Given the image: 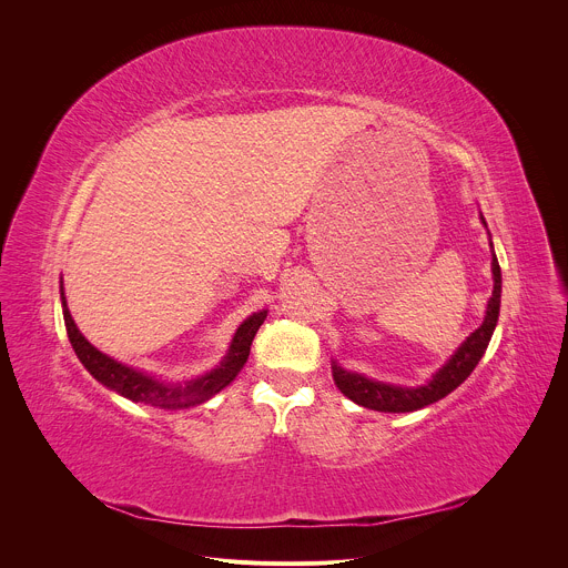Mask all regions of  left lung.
I'll use <instances>...</instances> for the list:
<instances>
[{
  "label": "left lung",
  "mask_w": 568,
  "mask_h": 568,
  "mask_svg": "<svg viewBox=\"0 0 568 568\" xmlns=\"http://www.w3.org/2000/svg\"><path fill=\"white\" fill-rule=\"evenodd\" d=\"M490 247H493V240H490ZM493 278H495V290L488 301V310H485L483 323L458 346V351L449 357V362L425 386H393V384L375 382L362 373H351L342 368L337 362H333V377L339 390L346 397H351L355 404H359V407L384 412V414L418 412L443 399L445 395H449L476 368L497 328L499 307H501V267L495 256V250H493Z\"/></svg>",
  "instance_id": "left-lung-1"
}]
</instances>
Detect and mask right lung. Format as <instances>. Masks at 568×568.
Listing matches in <instances>:
<instances>
[{
	"instance_id": "1",
	"label": "right lung",
	"mask_w": 568,
	"mask_h": 568,
	"mask_svg": "<svg viewBox=\"0 0 568 568\" xmlns=\"http://www.w3.org/2000/svg\"><path fill=\"white\" fill-rule=\"evenodd\" d=\"M60 298H62V314H64L69 342H71L80 364L90 371V375L97 382H101L103 386H108L110 390H116L119 395H123L132 402H141V404H148V407L164 409V412H180V409L197 407V404L211 399L215 393H220L224 386H229L235 379V375L240 373V368L247 364L252 342H254L258 328L263 326V321L267 318V310H263V312H254L247 321H242L240 328L233 335L226 357L211 373L195 377L191 382H184V384H169V382L156 379L154 375H148L132 366H125V364L108 357L99 348H94L75 328L71 312L67 307L62 285H60Z\"/></svg>"
}]
</instances>
